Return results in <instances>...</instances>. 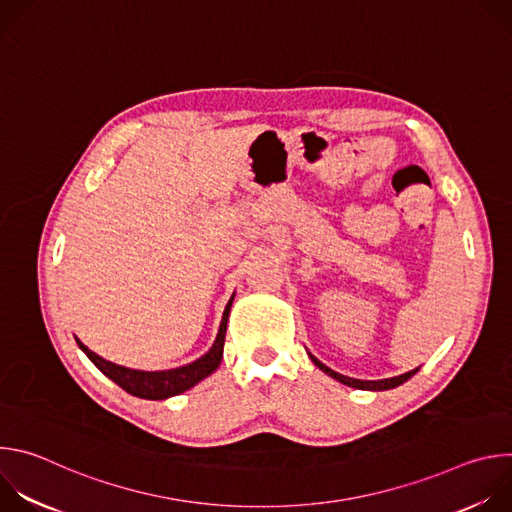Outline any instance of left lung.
<instances>
[{
	"mask_svg": "<svg viewBox=\"0 0 512 512\" xmlns=\"http://www.w3.org/2000/svg\"><path fill=\"white\" fill-rule=\"evenodd\" d=\"M310 358H312V362L316 364V367H318L320 371H324L328 377L336 379V381H338V383H342V385H348V387H352V389H362V391H389V389H395V387L403 385L405 381H409V379L419 371V367H417V369H413V371H409V373H405V375L391 377V379H381V381H360V379H350V377H344V375H340V373H336V371L328 369L326 364H322V362H320L316 356H312V354H310Z\"/></svg>",
	"mask_w": 512,
	"mask_h": 512,
	"instance_id": "obj_1",
	"label": "left lung"
}]
</instances>
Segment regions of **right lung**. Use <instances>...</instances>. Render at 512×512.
I'll use <instances>...</instances> for the list:
<instances>
[{
	"instance_id": "add662e5",
	"label": "right lung",
	"mask_w": 512,
	"mask_h": 512,
	"mask_svg": "<svg viewBox=\"0 0 512 512\" xmlns=\"http://www.w3.org/2000/svg\"><path fill=\"white\" fill-rule=\"evenodd\" d=\"M233 300H235V294L225 308L221 328H218L216 340L210 346V350L206 354H202L200 358H196L194 362L184 364V367H178V369L135 371V369H127V367H121V364L105 360L103 356L89 350L79 338H77V344L81 346V350L91 358V362L105 377H109L113 383H117L129 395L139 397V399H152V401L168 399V397H174V395H180V393L192 389L194 385H198L202 379H206L208 375H212L218 369V364H221V358H223L227 322H229V312H231Z\"/></svg>"
}]
</instances>
